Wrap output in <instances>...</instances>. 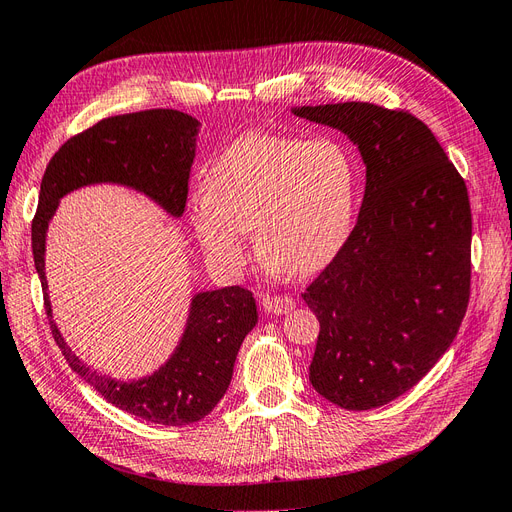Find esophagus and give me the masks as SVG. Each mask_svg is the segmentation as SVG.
<instances>
[{
	"mask_svg": "<svg viewBox=\"0 0 512 512\" xmlns=\"http://www.w3.org/2000/svg\"><path fill=\"white\" fill-rule=\"evenodd\" d=\"M262 307L267 309L271 314H288L290 309L294 307V299L292 297H280V294H265L262 297Z\"/></svg>",
	"mask_w": 512,
	"mask_h": 512,
	"instance_id": "34e87169",
	"label": "esophagus"
}]
</instances>
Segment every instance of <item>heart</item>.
<instances>
[{"mask_svg":"<svg viewBox=\"0 0 512 512\" xmlns=\"http://www.w3.org/2000/svg\"><path fill=\"white\" fill-rule=\"evenodd\" d=\"M188 218L226 273L247 260V230L271 271L312 275L344 250L356 213V166L331 138L245 134L215 158Z\"/></svg>","mask_w":512,"mask_h":512,"instance_id":"obj_1","label":"heart"}]
</instances>
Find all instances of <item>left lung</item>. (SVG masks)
<instances>
[{
    "mask_svg": "<svg viewBox=\"0 0 512 512\" xmlns=\"http://www.w3.org/2000/svg\"><path fill=\"white\" fill-rule=\"evenodd\" d=\"M292 113L344 132L365 162L352 235L301 297L320 322L309 382L339 408L371 410L410 391L466 316L468 188L408 111L342 102Z\"/></svg>",
    "mask_w": 512,
    "mask_h": 512,
    "instance_id": "obj_1",
    "label": "left lung"
}]
</instances>
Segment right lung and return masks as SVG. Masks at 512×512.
Listing matches in <instances>:
<instances>
[{"label": "right lung", "mask_w": 512, "mask_h": 512, "mask_svg": "<svg viewBox=\"0 0 512 512\" xmlns=\"http://www.w3.org/2000/svg\"><path fill=\"white\" fill-rule=\"evenodd\" d=\"M198 126L192 115L173 108H151L102 119L72 136L44 170L38 211L32 222L34 262L44 290V309L68 365L108 404L143 421L168 427L200 421L224 397L237 352L258 322L252 292L228 286L194 294L188 324L170 359L147 378L121 382L96 374L61 337L46 294L44 243L59 198L83 185H128L149 196L166 213L181 218L188 200Z\"/></svg>", "instance_id": "1"}]
</instances>
